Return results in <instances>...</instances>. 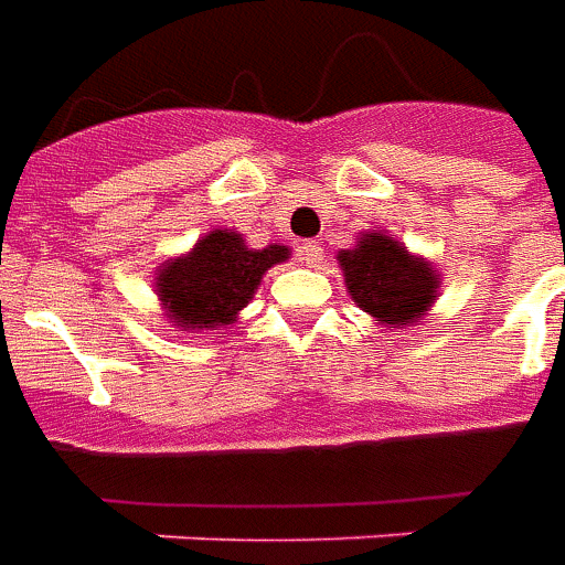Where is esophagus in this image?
Instances as JSON below:
<instances>
[{"mask_svg":"<svg viewBox=\"0 0 565 565\" xmlns=\"http://www.w3.org/2000/svg\"><path fill=\"white\" fill-rule=\"evenodd\" d=\"M296 257L302 259L306 266H318L320 257H323V250H320L318 242H302V245H296Z\"/></svg>","mask_w":565,"mask_h":565,"instance_id":"obj_1","label":"esophagus"}]
</instances>
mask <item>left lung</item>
<instances>
[{"label":"left lung","instance_id":"left-lung-1","mask_svg":"<svg viewBox=\"0 0 565 565\" xmlns=\"http://www.w3.org/2000/svg\"><path fill=\"white\" fill-rule=\"evenodd\" d=\"M339 266L356 306L391 327L417 323L438 294V271L384 233H366L356 247L339 250Z\"/></svg>","mask_w":565,"mask_h":565}]
</instances>
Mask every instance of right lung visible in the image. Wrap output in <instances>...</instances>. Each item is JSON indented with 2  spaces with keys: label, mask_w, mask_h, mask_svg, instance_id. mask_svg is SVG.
Masks as SVG:
<instances>
[{
  "label": "right lung",
  "mask_w": 565,
  "mask_h": 565,
  "mask_svg": "<svg viewBox=\"0 0 565 565\" xmlns=\"http://www.w3.org/2000/svg\"><path fill=\"white\" fill-rule=\"evenodd\" d=\"M290 257V247H247L238 233L214 230L202 235L193 250L166 259L157 271V296L174 327L214 330L233 323L254 299L259 278Z\"/></svg>",
  "instance_id": "right-lung-1"
}]
</instances>
